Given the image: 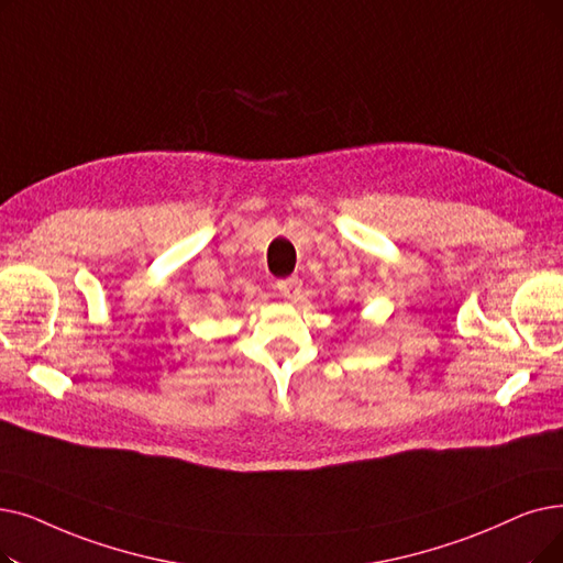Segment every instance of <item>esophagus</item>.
<instances>
[{
	"instance_id": "obj_1",
	"label": "esophagus",
	"mask_w": 563,
	"mask_h": 563,
	"mask_svg": "<svg viewBox=\"0 0 563 563\" xmlns=\"http://www.w3.org/2000/svg\"><path fill=\"white\" fill-rule=\"evenodd\" d=\"M301 278L299 276H289V278H285V280H278L276 283V287H278V291H280V297H285V299H295V297H299V291H301Z\"/></svg>"
}]
</instances>
